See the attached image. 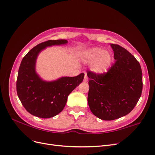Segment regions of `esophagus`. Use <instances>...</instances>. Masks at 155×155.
I'll list each match as a JSON object with an SVG mask.
<instances>
[{"instance_id": "obj_1", "label": "esophagus", "mask_w": 155, "mask_h": 155, "mask_svg": "<svg viewBox=\"0 0 155 155\" xmlns=\"http://www.w3.org/2000/svg\"><path fill=\"white\" fill-rule=\"evenodd\" d=\"M83 81L84 82H87L88 81V76H87V75H86V74H85V75H84Z\"/></svg>"}]
</instances>
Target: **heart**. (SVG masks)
<instances>
[{
  "mask_svg": "<svg viewBox=\"0 0 155 155\" xmlns=\"http://www.w3.org/2000/svg\"><path fill=\"white\" fill-rule=\"evenodd\" d=\"M82 58L85 63L91 64V70L98 75L107 73L113 61L111 53L99 47L92 48L84 51Z\"/></svg>",
  "mask_w": 155,
  "mask_h": 155,
  "instance_id": "obj_1",
  "label": "heart"
}]
</instances>
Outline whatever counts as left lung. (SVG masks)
<instances>
[{"instance_id": "1", "label": "left lung", "mask_w": 155, "mask_h": 155, "mask_svg": "<svg viewBox=\"0 0 155 155\" xmlns=\"http://www.w3.org/2000/svg\"><path fill=\"white\" fill-rule=\"evenodd\" d=\"M115 64L106 74L88 71V102L91 113L102 120H114L130 113L142 90V73L139 61L126 49L110 44Z\"/></svg>"}]
</instances>
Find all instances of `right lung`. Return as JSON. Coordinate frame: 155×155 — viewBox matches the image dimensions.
I'll return each mask as SVG.
<instances>
[{"mask_svg": "<svg viewBox=\"0 0 155 155\" xmlns=\"http://www.w3.org/2000/svg\"><path fill=\"white\" fill-rule=\"evenodd\" d=\"M65 39L49 40L37 45L25 56L18 70L16 90L18 98L28 112L41 118L59 114L65 106L67 97L81 83L84 74L75 77H61L51 81L42 79L35 69L39 53L47 47L67 44Z\"/></svg>", "mask_w": 155, "mask_h": 155, "instance_id": "right-lung-1", "label": "right lung"}]
</instances>
